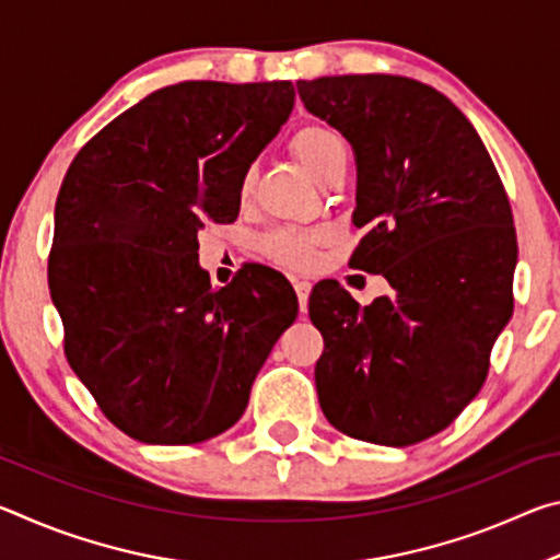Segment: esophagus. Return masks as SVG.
Listing matches in <instances>:
<instances>
[{"instance_id": "1", "label": "esophagus", "mask_w": 560, "mask_h": 560, "mask_svg": "<svg viewBox=\"0 0 560 560\" xmlns=\"http://www.w3.org/2000/svg\"><path fill=\"white\" fill-rule=\"evenodd\" d=\"M293 289H296L301 311H306V306H308V293H311V281H306V279H293Z\"/></svg>"}]
</instances>
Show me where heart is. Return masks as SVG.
Segmentation results:
<instances>
[{"instance_id": "heart-1", "label": "heart", "mask_w": 560, "mask_h": 560, "mask_svg": "<svg viewBox=\"0 0 560 560\" xmlns=\"http://www.w3.org/2000/svg\"><path fill=\"white\" fill-rule=\"evenodd\" d=\"M291 150L303 163V167L314 175L318 183H328L330 177L340 173L348 165V150L334 130L324 126H303L291 138ZM254 173H246L242 179V195L246 197L252 192ZM324 232L314 230H293V226H283V230H273L264 236L261 249L269 259H273L281 267L289 269H306L316 259V249L324 242Z\"/></svg>"}]
</instances>
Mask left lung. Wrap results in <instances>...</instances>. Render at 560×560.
<instances>
[{
    "instance_id": "8db88e82",
    "label": "left lung",
    "mask_w": 560,
    "mask_h": 560,
    "mask_svg": "<svg viewBox=\"0 0 560 560\" xmlns=\"http://www.w3.org/2000/svg\"><path fill=\"white\" fill-rule=\"evenodd\" d=\"M296 89L353 145V224L365 236L348 264L393 289L365 308L338 281L311 293L324 336L320 410L348 438L407 447L450 428L477 397L514 311L506 189L471 122L432 86L350 73Z\"/></svg>"
}]
</instances>
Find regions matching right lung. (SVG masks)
<instances>
[{
	"label": "right lung",
	"instance_id": "add662e5",
	"mask_svg": "<svg viewBox=\"0 0 560 560\" xmlns=\"http://www.w3.org/2000/svg\"><path fill=\"white\" fill-rule=\"evenodd\" d=\"M291 81H183L79 150L56 197L49 291L63 353L101 412L148 444L230 430L299 314L269 267L222 289L197 232L240 214L242 179L293 108Z\"/></svg>",
	"mask_w": 560,
	"mask_h": 560
}]
</instances>
